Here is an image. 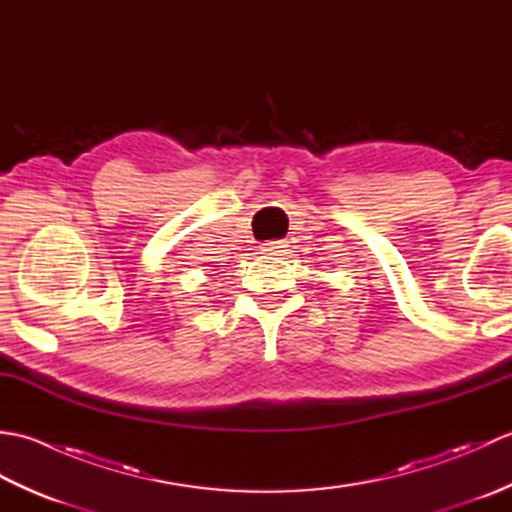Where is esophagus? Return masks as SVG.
I'll use <instances>...</instances> for the list:
<instances>
[{
	"label": "esophagus",
	"mask_w": 512,
	"mask_h": 512,
	"mask_svg": "<svg viewBox=\"0 0 512 512\" xmlns=\"http://www.w3.org/2000/svg\"><path fill=\"white\" fill-rule=\"evenodd\" d=\"M286 248H288V244L281 242V239H277V242H268V244L262 246L266 255H281V253H286Z\"/></svg>",
	"instance_id": "obj_1"
}]
</instances>
